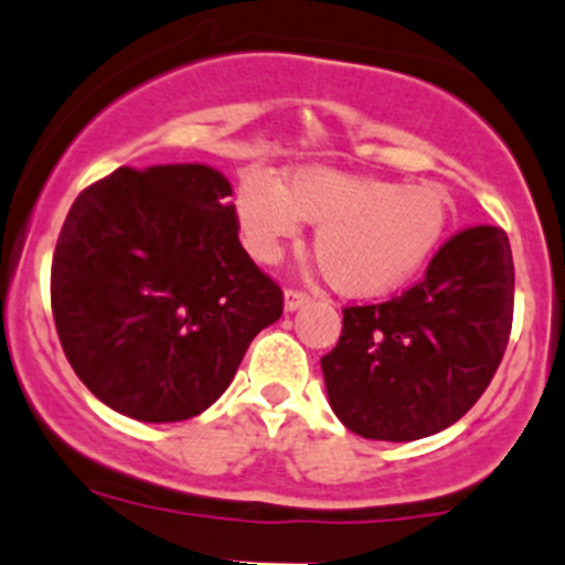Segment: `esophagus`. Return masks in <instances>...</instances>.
I'll return each mask as SVG.
<instances>
[{
    "label": "esophagus",
    "mask_w": 565,
    "mask_h": 565,
    "mask_svg": "<svg viewBox=\"0 0 565 565\" xmlns=\"http://www.w3.org/2000/svg\"><path fill=\"white\" fill-rule=\"evenodd\" d=\"M308 300H311V295L300 292V289H287V292H284V308H287V311H298V308L306 306Z\"/></svg>",
    "instance_id": "obj_1"
}]
</instances>
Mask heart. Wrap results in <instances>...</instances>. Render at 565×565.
<instances>
[{"label": "heart", "mask_w": 565, "mask_h": 565, "mask_svg": "<svg viewBox=\"0 0 565 565\" xmlns=\"http://www.w3.org/2000/svg\"><path fill=\"white\" fill-rule=\"evenodd\" d=\"M235 216L246 252L276 263L300 235L319 224L313 252L332 287L352 298H379L412 281L430 263L452 222V200L441 186L300 168L287 186L267 170L237 178Z\"/></svg>", "instance_id": "1"}]
</instances>
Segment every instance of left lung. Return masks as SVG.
I'll return each mask as SVG.
<instances>
[{"instance_id":"obj_1","label":"left lung","mask_w":565,"mask_h":565,"mask_svg":"<svg viewBox=\"0 0 565 565\" xmlns=\"http://www.w3.org/2000/svg\"><path fill=\"white\" fill-rule=\"evenodd\" d=\"M512 317L507 233L460 230L406 292L343 308L341 338L322 358L332 412L373 441H417L455 425L495 376Z\"/></svg>"}]
</instances>
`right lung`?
<instances>
[{"label":"right lung","instance_id":"add662e5","mask_svg":"<svg viewBox=\"0 0 565 565\" xmlns=\"http://www.w3.org/2000/svg\"><path fill=\"white\" fill-rule=\"evenodd\" d=\"M233 186L207 164L118 168L70 207L51 308L70 365L140 423L198 417L233 382L284 292L237 241Z\"/></svg>","mask_w":565,"mask_h":565}]
</instances>
